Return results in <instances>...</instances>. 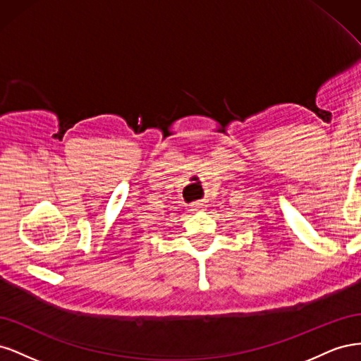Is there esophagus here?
Instances as JSON below:
<instances>
[{"instance_id":"1","label":"esophagus","mask_w":361,"mask_h":361,"mask_svg":"<svg viewBox=\"0 0 361 361\" xmlns=\"http://www.w3.org/2000/svg\"><path fill=\"white\" fill-rule=\"evenodd\" d=\"M206 207H207V204H206L204 200L194 202V203L191 204V209H192V211H203V209H206Z\"/></svg>"}]
</instances>
